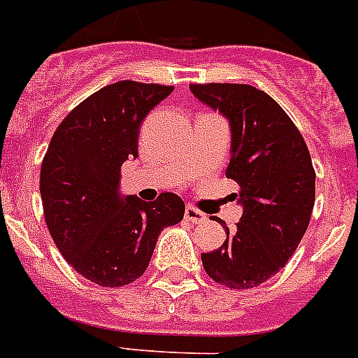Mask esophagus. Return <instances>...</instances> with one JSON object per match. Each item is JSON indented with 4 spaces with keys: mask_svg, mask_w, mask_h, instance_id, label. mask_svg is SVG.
<instances>
[{
    "mask_svg": "<svg viewBox=\"0 0 358 358\" xmlns=\"http://www.w3.org/2000/svg\"><path fill=\"white\" fill-rule=\"evenodd\" d=\"M185 219L192 222V224H198V222H206L208 220V215L201 213L200 209H196L194 206H187L185 208Z\"/></svg>",
    "mask_w": 358,
    "mask_h": 358,
    "instance_id": "34e87169",
    "label": "esophagus"
}]
</instances>
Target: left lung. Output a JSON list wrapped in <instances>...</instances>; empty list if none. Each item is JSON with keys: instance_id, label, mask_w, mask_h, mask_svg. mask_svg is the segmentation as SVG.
I'll list each match as a JSON object with an SVG mask.
<instances>
[{"instance_id": "1", "label": "left lung", "mask_w": 358, "mask_h": 358, "mask_svg": "<svg viewBox=\"0 0 358 358\" xmlns=\"http://www.w3.org/2000/svg\"><path fill=\"white\" fill-rule=\"evenodd\" d=\"M196 98L230 122L227 177L240 185L238 228L224 243L201 252L203 270L230 289H252L275 275L296 251L315 203L310 150L278 101L251 85H190ZM215 220V219H213Z\"/></svg>"}]
</instances>
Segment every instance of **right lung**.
Masks as SVG:
<instances>
[{
    "mask_svg": "<svg viewBox=\"0 0 358 358\" xmlns=\"http://www.w3.org/2000/svg\"><path fill=\"white\" fill-rule=\"evenodd\" d=\"M173 87L118 80L69 113L41 164L43 213L62 257L99 287L143 275L160 232L181 222L185 201L162 192L155 201L120 194V166L138 158L143 118Z\"/></svg>",
    "mask_w": 358,
    "mask_h": 358,
    "instance_id": "obj_1",
    "label": "right lung"
}]
</instances>
